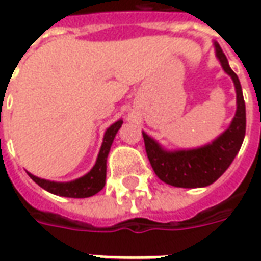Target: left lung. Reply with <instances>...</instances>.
<instances>
[{
    "label": "left lung",
    "mask_w": 261,
    "mask_h": 261,
    "mask_svg": "<svg viewBox=\"0 0 261 261\" xmlns=\"http://www.w3.org/2000/svg\"><path fill=\"white\" fill-rule=\"evenodd\" d=\"M215 52L221 65L232 78L237 91V112L229 127L212 144L187 151L168 152L152 138L142 132L145 151L152 170L160 180L174 187H205L212 185L231 166L243 145L246 135V103L237 74L229 68L221 46L215 42Z\"/></svg>",
    "instance_id": "1"
}]
</instances>
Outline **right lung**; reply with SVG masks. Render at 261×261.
I'll list each match as a JSON object with an SVG mask.
<instances>
[{
  "instance_id": "add662e5",
  "label": "right lung",
  "mask_w": 261,
  "mask_h": 261,
  "mask_svg": "<svg viewBox=\"0 0 261 261\" xmlns=\"http://www.w3.org/2000/svg\"><path fill=\"white\" fill-rule=\"evenodd\" d=\"M122 123H123V120H117L116 123H113L106 130L103 144H101L100 152H98L97 161H95V166L86 175L76 178L74 181H68V183L49 181V180L39 178V177L29 173L30 178L40 186L42 189H45L54 195L65 196V197H90V196H94L106 185V161H107L110 146L113 144V139H115L117 130L120 129Z\"/></svg>"
}]
</instances>
